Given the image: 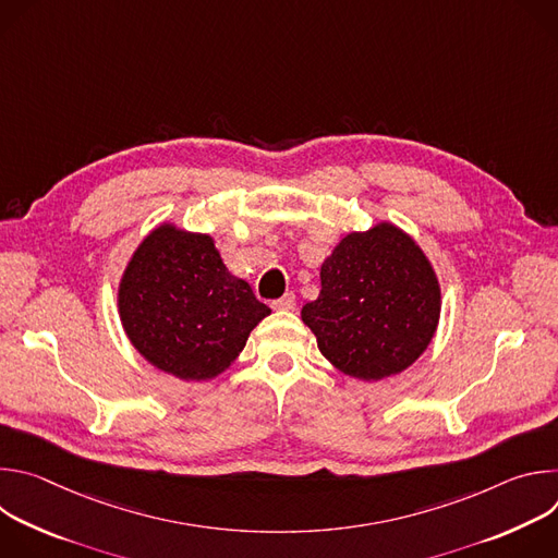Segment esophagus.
<instances>
[{"instance_id":"obj_1","label":"esophagus","mask_w":558,"mask_h":558,"mask_svg":"<svg viewBox=\"0 0 558 558\" xmlns=\"http://www.w3.org/2000/svg\"><path fill=\"white\" fill-rule=\"evenodd\" d=\"M274 308H278V311H293L295 308V295L293 293H284L280 300L274 302Z\"/></svg>"}]
</instances>
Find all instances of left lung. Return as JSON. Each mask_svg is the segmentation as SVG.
<instances>
[{
  "mask_svg": "<svg viewBox=\"0 0 558 558\" xmlns=\"http://www.w3.org/2000/svg\"><path fill=\"white\" fill-rule=\"evenodd\" d=\"M320 353L344 375L377 381L413 366L437 333L441 287L415 238L388 220L349 231L300 311Z\"/></svg>",
  "mask_w": 558,
  "mask_h": 558,
  "instance_id": "8db88e82",
  "label": "left lung"
}]
</instances>
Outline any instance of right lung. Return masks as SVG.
Wrapping results in <instances>:
<instances>
[{
  "instance_id": "1",
  "label": "right lung",
  "mask_w": 558,
  "mask_h": 558,
  "mask_svg": "<svg viewBox=\"0 0 558 558\" xmlns=\"http://www.w3.org/2000/svg\"><path fill=\"white\" fill-rule=\"evenodd\" d=\"M121 327L158 371L209 381L245 349L271 313L222 263L214 238L156 225L128 260L117 291Z\"/></svg>"
}]
</instances>
